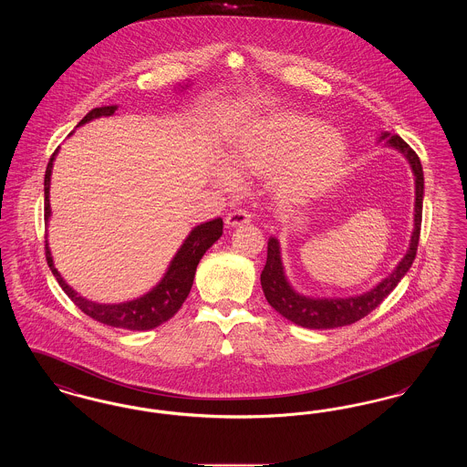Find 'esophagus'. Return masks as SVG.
<instances>
[{
  "instance_id": "obj_1",
  "label": "esophagus",
  "mask_w": 467,
  "mask_h": 467,
  "mask_svg": "<svg viewBox=\"0 0 467 467\" xmlns=\"http://www.w3.org/2000/svg\"><path fill=\"white\" fill-rule=\"evenodd\" d=\"M250 213L244 212V210H236V212H231L227 217H225V225L227 227H240L244 223H250Z\"/></svg>"
}]
</instances>
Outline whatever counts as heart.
Masks as SVG:
<instances>
[{
  "instance_id": "obj_1",
  "label": "heart",
  "mask_w": 467,
  "mask_h": 467,
  "mask_svg": "<svg viewBox=\"0 0 467 467\" xmlns=\"http://www.w3.org/2000/svg\"><path fill=\"white\" fill-rule=\"evenodd\" d=\"M348 145L333 126L292 110L250 120L231 140L227 161L240 175L266 177L275 171V192L285 202H306L326 192L345 170ZM223 185H234L223 171Z\"/></svg>"
}]
</instances>
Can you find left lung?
I'll return each mask as SVG.
<instances>
[{
  "instance_id": "obj_1",
  "label": "left lung",
  "mask_w": 467,
  "mask_h": 467,
  "mask_svg": "<svg viewBox=\"0 0 467 467\" xmlns=\"http://www.w3.org/2000/svg\"><path fill=\"white\" fill-rule=\"evenodd\" d=\"M383 140L389 143V147L396 149L408 159L411 171L415 175V219H413L415 227L411 233L410 248L396 269L387 278H383L377 287L364 294L350 296V297H310L292 289L282 265L280 244L275 236H271L267 242L266 266L261 273V285L265 290L267 303L282 317H285L287 320L301 327L334 329V327L350 326L357 320L364 318L368 313L375 310L392 290L396 289L400 278L408 273V269L415 261L419 238H420V225H422V164L419 156L410 149V145L400 138V134L383 131L379 134V141Z\"/></svg>"
}]
</instances>
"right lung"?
Wrapping results in <instances>:
<instances>
[{"instance_id": "add662e5", "label": "right lung", "mask_w": 467, "mask_h": 467, "mask_svg": "<svg viewBox=\"0 0 467 467\" xmlns=\"http://www.w3.org/2000/svg\"><path fill=\"white\" fill-rule=\"evenodd\" d=\"M115 110H117L115 105L94 109L78 122V126L89 122L92 119H98V117H110ZM57 150L50 157V161L47 164V171H45V223H48V219H50V201H48L50 175H52V164H54ZM223 227L221 217L213 219L210 223L196 225L189 233L185 242L178 248L173 261L168 266V271L164 273V276L161 278V282L157 284L156 287L150 292L143 294L138 299L119 303V305H99V303H94V301L82 297L80 294H77L75 290L71 289L63 280L61 273L54 266L47 236H45V257H47V265L50 267L52 275L56 276V280L59 282L61 289L65 290L67 297L86 315H89L90 318L111 326V327H120V329H130V331H149V329H154L157 326L164 324L166 320H170L180 310V306L183 305V301L187 299L191 287H192L196 267L200 265L201 257L212 244L223 236Z\"/></svg>"}]
</instances>
